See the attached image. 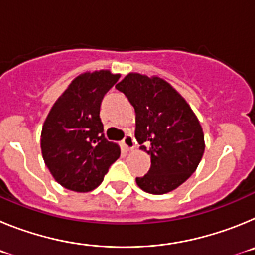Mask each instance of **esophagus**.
Here are the masks:
<instances>
[{
	"label": "esophagus",
	"mask_w": 255,
	"mask_h": 255,
	"mask_svg": "<svg viewBox=\"0 0 255 255\" xmlns=\"http://www.w3.org/2000/svg\"><path fill=\"white\" fill-rule=\"evenodd\" d=\"M123 145L125 147L126 150H132L135 148V140L134 138H132L131 135H126L125 138H124L123 140Z\"/></svg>",
	"instance_id": "esophagus-1"
}]
</instances>
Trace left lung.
<instances>
[{"label":"left lung","instance_id":"left-lung-1","mask_svg":"<svg viewBox=\"0 0 255 255\" xmlns=\"http://www.w3.org/2000/svg\"><path fill=\"white\" fill-rule=\"evenodd\" d=\"M116 89L134 107L135 138L140 149L150 155L149 171L136 177V184L150 194L175 190L203 157L206 144L198 117L185 98L159 76L130 73Z\"/></svg>","mask_w":255,"mask_h":255}]
</instances>
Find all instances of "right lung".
Instances as JSON below:
<instances>
[{
    "mask_svg": "<svg viewBox=\"0 0 255 255\" xmlns=\"http://www.w3.org/2000/svg\"><path fill=\"white\" fill-rule=\"evenodd\" d=\"M120 79L110 70L80 74L49 110L40 134L44 163L56 181L69 190L87 193L103 181L120 157L108 141L100 117L103 97Z\"/></svg>",
    "mask_w": 255,
    "mask_h": 255,
    "instance_id": "1",
    "label": "right lung"
}]
</instances>
